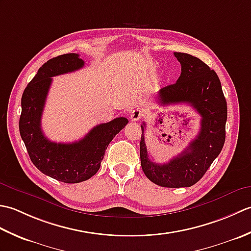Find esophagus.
<instances>
[{
    "label": "esophagus",
    "instance_id": "1",
    "mask_svg": "<svg viewBox=\"0 0 251 251\" xmlns=\"http://www.w3.org/2000/svg\"><path fill=\"white\" fill-rule=\"evenodd\" d=\"M142 116H143V112L139 109H136L130 113V119H131V121H134V122L140 121L142 119Z\"/></svg>",
    "mask_w": 251,
    "mask_h": 251
}]
</instances>
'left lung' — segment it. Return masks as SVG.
<instances>
[{
    "instance_id": "left-lung-1",
    "label": "left lung",
    "mask_w": 251,
    "mask_h": 251,
    "mask_svg": "<svg viewBox=\"0 0 251 251\" xmlns=\"http://www.w3.org/2000/svg\"><path fill=\"white\" fill-rule=\"evenodd\" d=\"M181 65L177 82L157 94L161 105L190 104L201 117V130L178 156L157 164L149 158L145 142L146 123L141 125L140 161L143 173L153 183L164 188H188L200 181L219 155L226 141L227 106L220 79L197 57L175 52Z\"/></svg>"
}]
</instances>
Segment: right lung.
<instances>
[{"instance_id":"1","label":"right lung","mask_w":251,"mask_h":251,"mask_svg":"<svg viewBox=\"0 0 251 251\" xmlns=\"http://www.w3.org/2000/svg\"><path fill=\"white\" fill-rule=\"evenodd\" d=\"M83 67L78 54L52 58L39 69L21 97L19 131L32 163L44 175L65 183H78L96 175L109 143L128 123L126 117H116L95 126L83 139L72 143L52 142L44 136L41 119L51 77Z\"/></svg>"}]
</instances>
